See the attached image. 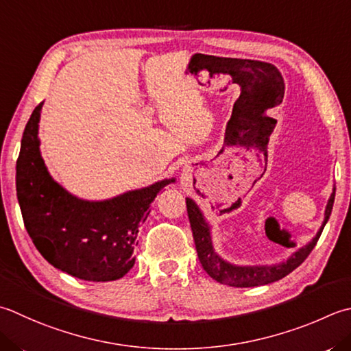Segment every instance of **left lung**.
Segmentation results:
<instances>
[{"label":"left lung","mask_w":351,"mask_h":351,"mask_svg":"<svg viewBox=\"0 0 351 351\" xmlns=\"http://www.w3.org/2000/svg\"><path fill=\"white\" fill-rule=\"evenodd\" d=\"M185 202H187V213H189L191 231H193L197 257L205 272H207L211 278H215L222 285H228L232 287H254V286H263V285L274 283V281H278L283 277H286L287 274H291L293 269H297V267L304 262L308 254H311L312 250L315 248V245H317L321 232L324 230L328 217L332 215V208L335 202V189L330 199H328L327 202L326 217L318 231V234L313 237L312 242H308L306 246H303V248H300L297 252H293L286 262L280 265H272V266H236L225 262L222 257H219L215 252V248H213L210 226L207 222H205L202 211L199 210L195 201H191L190 197H185Z\"/></svg>","instance_id":"1"}]
</instances>
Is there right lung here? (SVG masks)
Wrapping results in <instances>:
<instances>
[{"instance_id":"add662e5","label":"right lung","mask_w":351,"mask_h":351,"mask_svg":"<svg viewBox=\"0 0 351 351\" xmlns=\"http://www.w3.org/2000/svg\"><path fill=\"white\" fill-rule=\"evenodd\" d=\"M44 101L25 125L16 161V195L25 230L48 263L85 281L119 280L135 263L140 226L156 195L175 180L128 191L108 201H84L48 173L39 150Z\"/></svg>"}]
</instances>
